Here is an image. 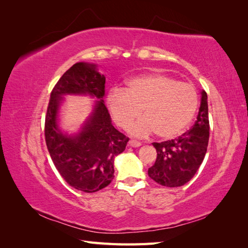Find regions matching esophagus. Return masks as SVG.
Returning a JSON list of instances; mask_svg holds the SVG:
<instances>
[{
    "instance_id": "34e87169",
    "label": "esophagus",
    "mask_w": 248,
    "mask_h": 248,
    "mask_svg": "<svg viewBox=\"0 0 248 248\" xmlns=\"http://www.w3.org/2000/svg\"><path fill=\"white\" fill-rule=\"evenodd\" d=\"M140 145H141V143L139 140H130V141H129V146H131V147H140Z\"/></svg>"
}]
</instances>
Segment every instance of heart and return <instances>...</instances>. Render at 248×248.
Returning a JSON list of instances; mask_svg holds the SVG:
<instances>
[{"instance_id":"b5f03b06","label":"heart","mask_w":248,"mask_h":248,"mask_svg":"<svg viewBox=\"0 0 248 248\" xmlns=\"http://www.w3.org/2000/svg\"><path fill=\"white\" fill-rule=\"evenodd\" d=\"M198 104V92L192 84L159 73L133 78L124 92L113 91L108 96V109L118 127L128 130L141 110L144 118L132 128V133L147 136L155 132L165 140L186 131Z\"/></svg>"}]
</instances>
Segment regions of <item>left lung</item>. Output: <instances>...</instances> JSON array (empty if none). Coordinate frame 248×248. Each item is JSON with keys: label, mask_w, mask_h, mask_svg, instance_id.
Returning <instances> with one entry per match:
<instances>
[{"label": "left lung", "mask_w": 248, "mask_h": 248, "mask_svg": "<svg viewBox=\"0 0 248 248\" xmlns=\"http://www.w3.org/2000/svg\"><path fill=\"white\" fill-rule=\"evenodd\" d=\"M209 131L208 97L203 91L197 120L193 127L178 139L152 143L156 149V159L148 170V176L163 186H184L197 172L204 159Z\"/></svg>", "instance_id": "8db88e82"}]
</instances>
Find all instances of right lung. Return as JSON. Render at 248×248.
Here are the masks:
<instances>
[{"label":"right lung","instance_id":"right-lung-1","mask_svg":"<svg viewBox=\"0 0 248 248\" xmlns=\"http://www.w3.org/2000/svg\"><path fill=\"white\" fill-rule=\"evenodd\" d=\"M105 77L96 66L77 62L62 76L51 92L45 121V138L51 159L64 180L85 193L102 189L114 178V157L124 149L129 138L116 130L103 103ZM88 93L100 100L91 119L77 137L62 135L57 113L62 94Z\"/></svg>","mask_w":248,"mask_h":248}]
</instances>
